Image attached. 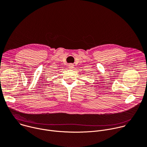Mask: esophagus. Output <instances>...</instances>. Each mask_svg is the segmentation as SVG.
<instances>
[{"label": "esophagus", "mask_w": 147, "mask_h": 147, "mask_svg": "<svg viewBox=\"0 0 147 147\" xmlns=\"http://www.w3.org/2000/svg\"><path fill=\"white\" fill-rule=\"evenodd\" d=\"M69 68L70 69H73L74 68V65L73 64H69Z\"/></svg>", "instance_id": "1"}]
</instances>
